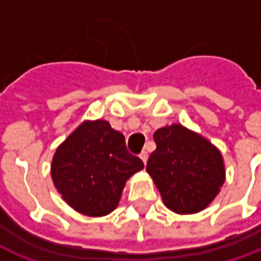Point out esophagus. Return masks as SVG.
<instances>
[{"label": "esophagus", "mask_w": 261, "mask_h": 261, "mask_svg": "<svg viewBox=\"0 0 261 261\" xmlns=\"http://www.w3.org/2000/svg\"><path fill=\"white\" fill-rule=\"evenodd\" d=\"M139 157H141V160L144 162V164H146V162H148V152H146V150H142V152L139 153Z\"/></svg>", "instance_id": "esophagus-1"}]
</instances>
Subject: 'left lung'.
Wrapping results in <instances>:
<instances>
[{
	"instance_id": "obj_1",
	"label": "left lung",
	"mask_w": 261,
	"mask_h": 261,
	"mask_svg": "<svg viewBox=\"0 0 261 261\" xmlns=\"http://www.w3.org/2000/svg\"><path fill=\"white\" fill-rule=\"evenodd\" d=\"M156 150L146 171L163 201L178 214H194L210 205L224 184L222 154L210 141L180 124L153 134Z\"/></svg>"
}]
</instances>
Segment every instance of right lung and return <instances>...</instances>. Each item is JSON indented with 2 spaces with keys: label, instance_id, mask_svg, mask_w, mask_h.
Here are the masks:
<instances>
[{
  "label": "right lung",
  "instance_id": "1",
  "mask_svg": "<svg viewBox=\"0 0 261 261\" xmlns=\"http://www.w3.org/2000/svg\"><path fill=\"white\" fill-rule=\"evenodd\" d=\"M142 168V160L127 150L124 135L95 120L82 123L57 148L51 178L73 210L104 216L117 206L127 179Z\"/></svg>",
  "mask_w": 261,
  "mask_h": 261
}]
</instances>
